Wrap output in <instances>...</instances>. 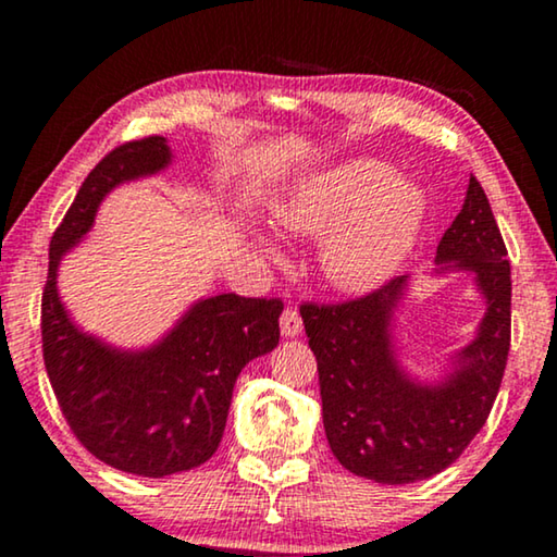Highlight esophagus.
<instances>
[{
    "mask_svg": "<svg viewBox=\"0 0 557 557\" xmlns=\"http://www.w3.org/2000/svg\"><path fill=\"white\" fill-rule=\"evenodd\" d=\"M301 326V317L296 309H286L284 314H281V334H284V337H299Z\"/></svg>",
    "mask_w": 557,
    "mask_h": 557,
    "instance_id": "obj_1",
    "label": "esophagus"
}]
</instances>
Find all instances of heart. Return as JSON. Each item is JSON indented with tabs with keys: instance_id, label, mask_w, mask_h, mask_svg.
I'll return each instance as SVG.
<instances>
[{
	"instance_id": "1",
	"label": "heart",
	"mask_w": 557,
	"mask_h": 557,
	"mask_svg": "<svg viewBox=\"0 0 557 557\" xmlns=\"http://www.w3.org/2000/svg\"><path fill=\"white\" fill-rule=\"evenodd\" d=\"M271 212L284 231L322 238L319 263L334 288L370 294L398 276L418 246L425 195L391 164L352 157L304 174Z\"/></svg>"
}]
</instances>
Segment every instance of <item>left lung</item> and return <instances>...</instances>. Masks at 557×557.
I'll list each match as a JSON object with an SVG mask.
<instances>
[{"label":"left lung","mask_w":557,"mask_h":557,"mask_svg":"<svg viewBox=\"0 0 557 557\" xmlns=\"http://www.w3.org/2000/svg\"><path fill=\"white\" fill-rule=\"evenodd\" d=\"M448 273H469L486 311L474 339L448 355L433 377L408 370L395 339L413 276H398L364 299L337 307H301L317 357L326 441L342 467L357 476L410 484L451 467L482 431L499 393L512 281L505 240L474 177L436 248L431 276Z\"/></svg>","instance_id":"left-lung-1"}]
</instances>
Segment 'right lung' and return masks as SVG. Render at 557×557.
I'll use <instances>...</instances> for the list:
<instances>
[{"label":"right lung","instance_id":"add662e5","mask_svg":"<svg viewBox=\"0 0 557 557\" xmlns=\"http://www.w3.org/2000/svg\"><path fill=\"white\" fill-rule=\"evenodd\" d=\"M164 136L113 149L96 164L50 240L42 294V352L65 421L109 467L162 479L200 467L223 438L240 370L278 345V299H197L162 337L116 347L86 332L60 299L58 271L96 223L113 189L172 164Z\"/></svg>","mask_w":557,"mask_h":557}]
</instances>
